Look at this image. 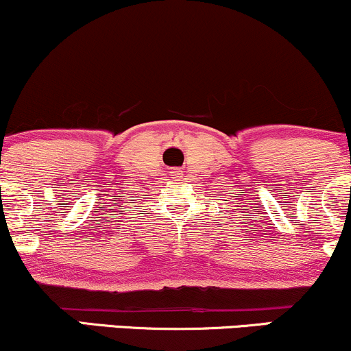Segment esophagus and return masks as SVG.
<instances>
[{
  "label": "esophagus",
  "mask_w": 351,
  "mask_h": 351,
  "mask_svg": "<svg viewBox=\"0 0 351 351\" xmlns=\"http://www.w3.org/2000/svg\"><path fill=\"white\" fill-rule=\"evenodd\" d=\"M180 170H176V168H175V170H173L171 171V176H173V178H178V176H180Z\"/></svg>",
  "instance_id": "34e87169"
}]
</instances>
